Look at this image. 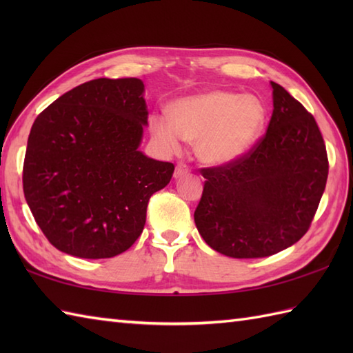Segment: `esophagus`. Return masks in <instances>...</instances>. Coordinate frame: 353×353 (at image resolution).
Segmentation results:
<instances>
[{"instance_id":"34e87169","label":"esophagus","mask_w":353,"mask_h":353,"mask_svg":"<svg viewBox=\"0 0 353 353\" xmlns=\"http://www.w3.org/2000/svg\"><path fill=\"white\" fill-rule=\"evenodd\" d=\"M190 171H191V170H190L188 165H186L185 162H179L177 167H176V171H174V177H176V179L183 177V176L188 174Z\"/></svg>"}]
</instances>
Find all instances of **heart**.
I'll return each instance as SVG.
<instances>
[{
  "label": "heart",
  "instance_id": "obj_1",
  "mask_svg": "<svg viewBox=\"0 0 353 353\" xmlns=\"http://www.w3.org/2000/svg\"><path fill=\"white\" fill-rule=\"evenodd\" d=\"M264 123V104L256 97L211 91L179 100L172 118L154 115L152 130L170 152H179L183 141L197 142L200 159L220 165L249 152Z\"/></svg>",
  "mask_w": 353,
  "mask_h": 353
}]
</instances>
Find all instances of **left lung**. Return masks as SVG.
Masks as SVG:
<instances>
[{
  "label": "left lung",
  "mask_w": 353,
  "mask_h": 353,
  "mask_svg": "<svg viewBox=\"0 0 353 353\" xmlns=\"http://www.w3.org/2000/svg\"><path fill=\"white\" fill-rule=\"evenodd\" d=\"M267 132L236 161L201 168L194 212L206 244L230 258H265L308 232L327 181V153L316 119L272 81Z\"/></svg>",
  "instance_id": "1"
}]
</instances>
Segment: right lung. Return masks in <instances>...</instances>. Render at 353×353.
<instances>
[{
    "label": "right lung",
    "instance_id": "right-lung-1",
    "mask_svg": "<svg viewBox=\"0 0 353 353\" xmlns=\"http://www.w3.org/2000/svg\"><path fill=\"white\" fill-rule=\"evenodd\" d=\"M139 79H95L43 109L28 134L22 188L37 226L63 253L112 258L142 234L148 200L174 165L138 147L147 124Z\"/></svg>",
    "mask_w": 353,
    "mask_h": 353
}]
</instances>
